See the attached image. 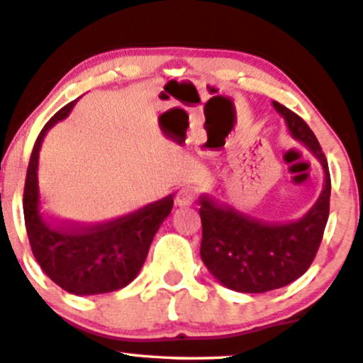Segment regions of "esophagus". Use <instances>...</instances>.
<instances>
[{
	"mask_svg": "<svg viewBox=\"0 0 363 363\" xmlns=\"http://www.w3.org/2000/svg\"><path fill=\"white\" fill-rule=\"evenodd\" d=\"M192 203H194V192H192L189 187H182L176 196V204L179 208H187V206H191Z\"/></svg>",
	"mask_w": 363,
	"mask_h": 363,
	"instance_id": "1",
	"label": "esophagus"
}]
</instances>
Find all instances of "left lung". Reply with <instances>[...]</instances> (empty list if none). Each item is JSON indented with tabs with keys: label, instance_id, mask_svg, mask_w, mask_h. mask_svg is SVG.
<instances>
[{
	"label": "left lung",
	"instance_id": "left-lung-1",
	"mask_svg": "<svg viewBox=\"0 0 363 363\" xmlns=\"http://www.w3.org/2000/svg\"><path fill=\"white\" fill-rule=\"evenodd\" d=\"M273 107L284 118L293 139L320 160L325 184L313 208L293 223L259 221L201 197V258L219 283L241 293L272 291L300 278L313 263L328 221L332 182L322 147L303 118L278 102Z\"/></svg>",
	"mask_w": 363,
	"mask_h": 363
}]
</instances>
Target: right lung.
<instances>
[{
	"label": "right lung",
	"mask_w": 363,
	"mask_h": 363,
	"mask_svg": "<svg viewBox=\"0 0 363 363\" xmlns=\"http://www.w3.org/2000/svg\"><path fill=\"white\" fill-rule=\"evenodd\" d=\"M75 102L60 108L41 128L26 171L23 213L31 251L47 277L73 295H100L121 290L139 274L155 233L171 214L174 199L167 196L91 226L58 224L47 218L40 203V147L45 134L70 113Z\"/></svg>",
	"instance_id": "1"
}]
</instances>
